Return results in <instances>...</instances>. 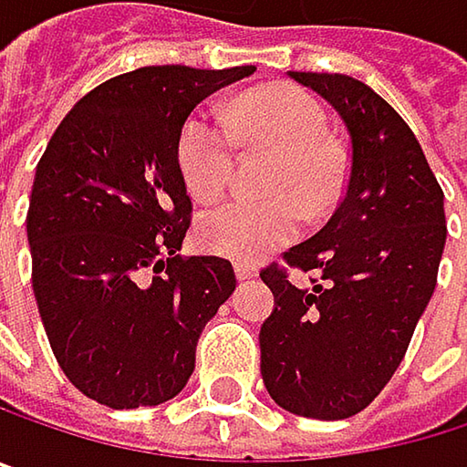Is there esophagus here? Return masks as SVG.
<instances>
[{"label": "esophagus", "instance_id": "1", "mask_svg": "<svg viewBox=\"0 0 467 467\" xmlns=\"http://www.w3.org/2000/svg\"><path fill=\"white\" fill-rule=\"evenodd\" d=\"M235 276H238V282L254 279V276H257V268H254V265H246V263H238V265H235Z\"/></svg>", "mask_w": 467, "mask_h": 467}]
</instances>
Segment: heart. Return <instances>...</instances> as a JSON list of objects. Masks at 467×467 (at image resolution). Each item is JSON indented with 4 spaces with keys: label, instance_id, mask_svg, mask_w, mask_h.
<instances>
[{
    "label": "heart",
    "instance_id": "obj_1",
    "mask_svg": "<svg viewBox=\"0 0 467 467\" xmlns=\"http://www.w3.org/2000/svg\"><path fill=\"white\" fill-rule=\"evenodd\" d=\"M229 119L249 152L274 155L265 177L271 199H235L202 213L196 241L210 254L257 263L298 235L304 215L317 221L337 207L345 191V158L326 139L328 117L320 100L293 84L246 92ZM234 134L223 119L204 111L182 122L177 169L193 199L210 202L229 188L238 161Z\"/></svg>",
    "mask_w": 467,
    "mask_h": 467
}]
</instances>
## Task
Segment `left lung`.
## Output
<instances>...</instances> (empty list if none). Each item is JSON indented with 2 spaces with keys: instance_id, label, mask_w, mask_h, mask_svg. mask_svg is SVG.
Segmentation results:
<instances>
[{
  "instance_id": "1",
  "label": "left lung",
  "mask_w": 467,
  "mask_h": 467,
  "mask_svg": "<svg viewBox=\"0 0 467 467\" xmlns=\"http://www.w3.org/2000/svg\"><path fill=\"white\" fill-rule=\"evenodd\" d=\"M350 133L348 188L328 223L285 252L317 271L301 290L276 263L260 276L274 312L260 328V372L271 400L306 419L361 413L391 380L424 315L446 246L443 191L408 122L364 81L298 73Z\"/></svg>"
}]
</instances>
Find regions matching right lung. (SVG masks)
Masks as SVG:
<instances>
[{"mask_svg": "<svg viewBox=\"0 0 467 467\" xmlns=\"http://www.w3.org/2000/svg\"><path fill=\"white\" fill-rule=\"evenodd\" d=\"M257 67L150 65L87 92L32 182V290L57 364L89 400L133 410L177 397L207 320L235 290L221 257H180L191 199L177 136L199 100Z\"/></svg>", "mask_w": 467, "mask_h": 467, "instance_id": "1", "label": "right lung"}]
</instances>
